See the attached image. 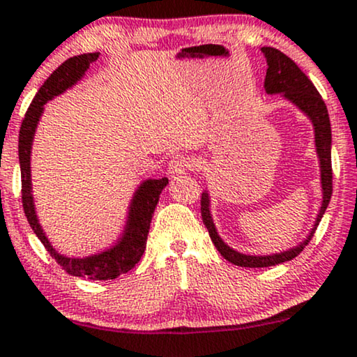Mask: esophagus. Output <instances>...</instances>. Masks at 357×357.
I'll list each match as a JSON object with an SVG mask.
<instances>
[{
    "instance_id": "1",
    "label": "esophagus",
    "mask_w": 357,
    "mask_h": 357,
    "mask_svg": "<svg viewBox=\"0 0 357 357\" xmlns=\"http://www.w3.org/2000/svg\"><path fill=\"white\" fill-rule=\"evenodd\" d=\"M192 162L188 156L184 154H176V156L171 158L169 165H167V171H169L171 176H179L184 174L188 169H191Z\"/></svg>"
}]
</instances>
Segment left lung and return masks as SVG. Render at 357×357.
I'll use <instances>...</instances> for the list:
<instances>
[{
	"instance_id": "obj_1",
	"label": "left lung",
	"mask_w": 357,
	"mask_h": 357,
	"mask_svg": "<svg viewBox=\"0 0 357 357\" xmlns=\"http://www.w3.org/2000/svg\"><path fill=\"white\" fill-rule=\"evenodd\" d=\"M263 51L266 63H268V70H266L264 89L268 94H281L287 101H291L299 111H303L307 116L309 121L312 123V130H314V146L316 154L319 158V171H321V191H323V201H321L319 213L314 221V226L309 231L303 243L298 246L287 249V251L276 252V255H266V256H255V255H243V252L236 251L229 248L222 241L221 236L218 234L216 226H214L211 209V197L209 192L204 191L201 196V216H203L204 226L208 227V233L211 236V241L214 243L218 251L226 261L233 263L241 268H268V266H276L286 261L294 259L307 243L311 241L312 234H314L317 225H319L321 218L328 208L331 195H333V167H331V121L328 108H326L323 98L317 93L314 84L307 78L304 73L299 70V66L293 59L287 58L284 53L276 48H269L264 46L261 48Z\"/></svg>"
}]
</instances>
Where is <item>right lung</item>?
<instances>
[{
  "label": "right lung",
  "mask_w": 357,
  "mask_h": 357,
  "mask_svg": "<svg viewBox=\"0 0 357 357\" xmlns=\"http://www.w3.org/2000/svg\"><path fill=\"white\" fill-rule=\"evenodd\" d=\"M100 58V53H86L73 56L66 59L58 70L51 73V76L45 81V84L38 89L36 96L33 98L31 105L24 114L20 130V167H21V199H23V209L26 220L38 236V239L46 248L51 257L71 276H79L93 281H108V279L118 278L119 274L131 271L143 256L146 249V239H148L149 226H151L153 213L160 201L161 191L167 184V178L161 179H146L137 186L132 196L130 211H128L126 226H124L123 236L113 248L86 257H70L58 252L50 243L48 236L38 220L36 208L33 199V184H31V146L34 131L45 111V105L53 100L54 96L61 94L75 86L83 78L88 71L89 64Z\"/></svg>",
  "instance_id": "obj_1"
}]
</instances>
